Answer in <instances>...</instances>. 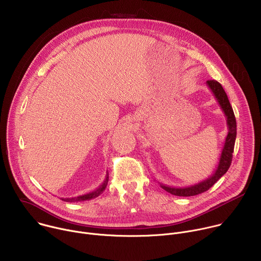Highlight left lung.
I'll return each instance as SVG.
<instances>
[{"instance_id": "left-lung-1", "label": "left lung", "mask_w": 261, "mask_h": 261, "mask_svg": "<svg viewBox=\"0 0 261 261\" xmlns=\"http://www.w3.org/2000/svg\"><path fill=\"white\" fill-rule=\"evenodd\" d=\"M206 86L213 92L215 98L217 99L220 107L222 108L223 113H224L226 117L228 133L225 138L224 145H223V148H222L218 166L216 167V170L210 177H207L206 179L198 184L191 185L189 187L175 188V187H169L167 185L160 184L162 189H164L168 193L175 196H194L207 191L215 182H217L218 179L221 178V176H223L227 172L232 161V153H233L234 142L237 137V121H236L232 107L230 105V102L228 100V97L224 89L222 88V86L218 82L207 81Z\"/></svg>"}]
</instances>
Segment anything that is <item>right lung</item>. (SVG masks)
<instances>
[{"label": "right lung", "instance_id": "right-lung-1", "mask_svg": "<svg viewBox=\"0 0 261 261\" xmlns=\"http://www.w3.org/2000/svg\"><path fill=\"white\" fill-rule=\"evenodd\" d=\"M107 182H108V173H106V177L104 179V181L102 182V185H100L99 187L92 191V192H89L87 194H84V195H81V196H77V197H74V198H62V200L64 201H70V202H74V201H85V200H90L92 198H95L97 196H99L106 188L107 186Z\"/></svg>", "mask_w": 261, "mask_h": 261}]
</instances>
